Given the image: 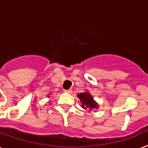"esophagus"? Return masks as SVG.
I'll use <instances>...</instances> for the list:
<instances>
[{
    "label": "esophagus",
    "instance_id": "34e87169",
    "mask_svg": "<svg viewBox=\"0 0 148 148\" xmlns=\"http://www.w3.org/2000/svg\"><path fill=\"white\" fill-rule=\"evenodd\" d=\"M64 92L68 93H72V89H68V90H64Z\"/></svg>",
    "mask_w": 148,
    "mask_h": 148
}]
</instances>
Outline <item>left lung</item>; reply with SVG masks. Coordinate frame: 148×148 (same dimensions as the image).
Segmentation results:
<instances>
[{
  "label": "left lung",
  "mask_w": 148,
  "mask_h": 148,
  "mask_svg": "<svg viewBox=\"0 0 148 148\" xmlns=\"http://www.w3.org/2000/svg\"><path fill=\"white\" fill-rule=\"evenodd\" d=\"M77 97L80 99V103H81L80 106L83 109H88L89 111H91L92 109L99 108V104L95 101L93 96L89 93L88 91L78 93Z\"/></svg>",
  "instance_id": "1"
}]
</instances>
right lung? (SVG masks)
<instances>
[{"label":"right lung","instance_id":"add662e5","mask_svg":"<svg viewBox=\"0 0 148 148\" xmlns=\"http://www.w3.org/2000/svg\"><path fill=\"white\" fill-rule=\"evenodd\" d=\"M48 97H49V95H48Z\"/></svg>","mask_w":148,"mask_h":148}]
</instances>
